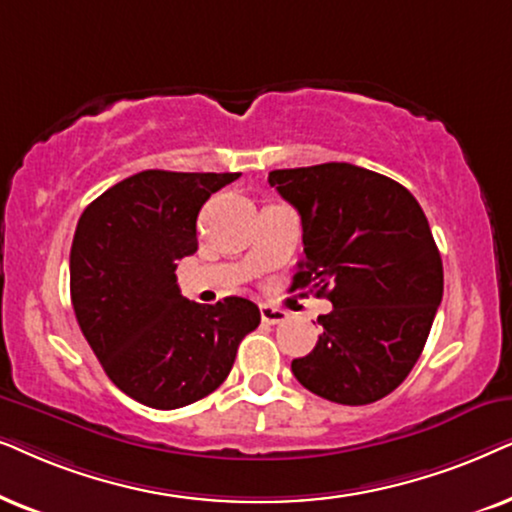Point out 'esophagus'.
<instances>
[{"mask_svg":"<svg viewBox=\"0 0 512 512\" xmlns=\"http://www.w3.org/2000/svg\"><path fill=\"white\" fill-rule=\"evenodd\" d=\"M260 316L267 325H278V323H283L285 318H288V311L278 309V306H271V304H262L260 306Z\"/></svg>","mask_w":512,"mask_h":512,"instance_id":"esophagus-1","label":"esophagus"}]
</instances>
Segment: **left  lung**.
<instances>
[{
  "label": "left lung",
  "mask_w": 512,
  "mask_h": 512,
  "mask_svg": "<svg viewBox=\"0 0 512 512\" xmlns=\"http://www.w3.org/2000/svg\"><path fill=\"white\" fill-rule=\"evenodd\" d=\"M302 217L304 260L290 290L327 297L323 332L292 360L299 384L339 405H370L412 372L442 302V260L417 199L353 163L271 170Z\"/></svg>",
  "instance_id": "obj_1"
}]
</instances>
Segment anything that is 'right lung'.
Masks as SVG:
<instances>
[{"mask_svg": "<svg viewBox=\"0 0 512 512\" xmlns=\"http://www.w3.org/2000/svg\"><path fill=\"white\" fill-rule=\"evenodd\" d=\"M238 175L142 170L79 217L70 250L77 323L112 384L154 410L213 393L260 325L250 299L189 302L175 276L177 260L199 248L201 206Z\"/></svg>", "mask_w": 512, "mask_h": 512, "instance_id": "obj_1", "label": "right lung"}]
</instances>
